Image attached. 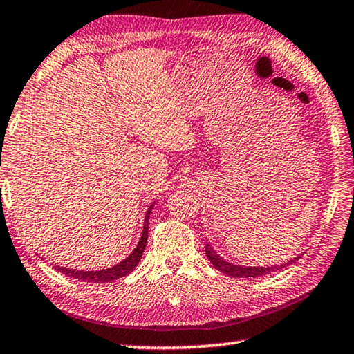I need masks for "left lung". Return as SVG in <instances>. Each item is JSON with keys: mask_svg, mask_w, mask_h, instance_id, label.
Returning <instances> with one entry per match:
<instances>
[{"mask_svg": "<svg viewBox=\"0 0 354 354\" xmlns=\"http://www.w3.org/2000/svg\"><path fill=\"white\" fill-rule=\"evenodd\" d=\"M205 252H207L208 259L212 261V264L214 266L216 269L221 270L222 274L230 275V277H234V278H252V277L268 275V274H272V272L286 268V264L294 263L300 258V257H297V258L292 259V261H289L286 264H281V266H274V268H244V266L230 264L228 261H225V259H222L219 255H216V252L208 244L205 245Z\"/></svg>", "mask_w": 354, "mask_h": 354, "instance_id": "8db88e82", "label": "left lung"}]
</instances>
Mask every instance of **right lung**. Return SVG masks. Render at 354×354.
Returning a JSON list of instances; mask_svg holds the SVG:
<instances>
[{"label": "right lung", "mask_w": 354, "mask_h": 354, "mask_svg": "<svg viewBox=\"0 0 354 354\" xmlns=\"http://www.w3.org/2000/svg\"><path fill=\"white\" fill-rule=\"evenodd\" d=\"M152 207L151 205L147 209L146 213V219H145V228H142V233H141V239L138 245L135 247L133 252L130 253V255L121 261L120 264L113 266V268L110 269H104V270H73V269H65V268H59V266H55V269L62 274L66 275V277H71V278H76V280L80 281H90V283H109V281H113L118 280V278L121 277H126L129 275L130 272H132L136 264L140 263V259L142 257V252L146 249V243H147V230H149V214L152 212Z\"/></svg>", "instance_id": "right-lung-1"}]
</instances>
